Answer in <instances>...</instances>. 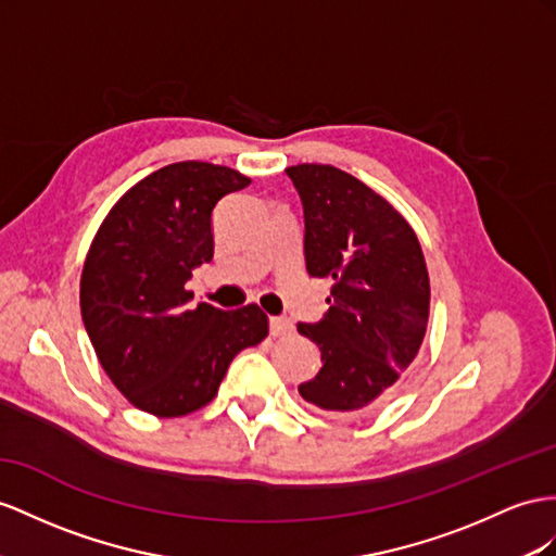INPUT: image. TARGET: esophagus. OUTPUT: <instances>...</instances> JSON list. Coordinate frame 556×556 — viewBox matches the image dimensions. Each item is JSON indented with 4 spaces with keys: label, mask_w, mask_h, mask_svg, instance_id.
Segmentation results:
<instances>
[{
    "label": "esophagus",
    "mask_w": 556,
    "mask_h": 556,
    "mask_svg": "<svg viewBox=\"0 0 556 556\" xmlns=\"http://www.w3.org/2000/svg\"><path fill=\"white\" fill-rule=\"evenodd\" d=\"M293 331V324L287 317H269V333L281 338V336H289Z\"/></svg>",
    "instance_id": "34e87169"
}]
</instances>
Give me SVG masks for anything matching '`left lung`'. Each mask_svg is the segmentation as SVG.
Returning <instances> with one entry per match:
<instances>
[{
  "instance_id": "obj_1",
  "label": "left lung",
  "mask_w": 556,
  "mask_h": 556,
  "mask_svg": "<svg viewBox=\"0 0 556 556\" xmlns=\"http://www.w3.org/2000/svg\"><path fill=\"white\" fill-rule=\"evenodd\" d=\"M287 174L303 202L307 275L333 279L324 319L298 324L324 362L298 392L333 416H364L422 345L430 277L420 241L388 199L345 170L298 164Z\"/></svg>"
}]
</instances>
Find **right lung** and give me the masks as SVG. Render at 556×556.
I'll use <instances>...</instances> for the list:
<instances>
[{
    "label": "right lung",
    "instance_id": "add662e5",
    "mask_svg": "<svg viewBox=\"0 0 556 556\" xmlns=\"http://www.w3.org/2000/svg\"><path fill=\"white\" fill-rule=\"evenodd\" d=\"M249 182L227 166L168 164L136 182L91 241L84 329L115 388L146 414L178 418L206 406L237 354L267 336L258 305L190 309L185 289L213 258V208Z\"/></svg>",
    "mask_w": 556,
    "mask_h": 556
}]
</instances>
